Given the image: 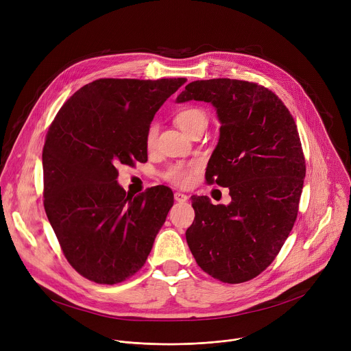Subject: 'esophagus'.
Returning <instances> with one entry per match:
<instances>
[{
  "label": "esophagus",
  "mask_w": 351,
  "mask_h": 351,
  "mask_svg": "<svg viewBox=\"0 0 351 351\" xmlns=\"http://www.w3.org/2000/svg\"><path fill=\"white\" fill-rule=\"evenodd\" d=\"M173 197H175V202H178V203H186L187 198H189L186 194H183V193H180V191H176V193L173 194Z\"/></svg>",
  "instance_id": "34e87169"
}]
</instances>
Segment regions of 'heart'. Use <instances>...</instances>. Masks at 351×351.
Returning <instances> with one entry per match:
<instances>
[{
    "instance_id": "b5f03b06",
    "label": "heart",
    "mask_w": 351,
    "mask_h": 351,
    "mask_svg": "<svg viewBox=\"0 0 351 351\" xmlns=\"http://www.w3.org/2000/svg\"><path fill=\"white\" fill-rule=\"evenodd\" d=\"M175 123L184 132V133H190L191 130H194L195 128L199 126H207L208 123V118L206 115V112L199 108H186L182 110L176 117H175ZM157 133H158V128L156 125H152L147 130L145 134V143L148 147H153L157 138ZM191 169L193 168H183V167H172L167 173H165V179L172 182L176 186H186L189 184L190 179H191Z\"/></svg>"
}]
</instances>
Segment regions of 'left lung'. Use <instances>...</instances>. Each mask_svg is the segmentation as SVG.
Returning a JSON list of instances; mask_svg holds the SVG:
<instances>
[{
    "label": "left lung",
    "mask_w": 351,
    "mask_h": 351,
    "mask_svg": "<svg viewBox=\"0 0 351 351\" xmlns=\"http://www.w3.org/2000/svg\"><path fill=\"white\" fill-rule=\"evenodd\" d=\"M204 101L217 111L219 140L208 183L229 187L232 202L191 197L195 218L186 240L195 263L225 283L260 275L278 256L298 213L306 161L297 126L271 90L234 79L189 83L176 103Z\"/></svg>",
    "instance_id": "1"
}]
</instances>
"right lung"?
<instances>
[{"label":"right lung","instance_id":"right-lung-1","mask_svg":"<svg viewBox=\"0 0 351 351\" xmlns=\"http://www.w3.org/2000/svg\"><path fill=\"white\" fill-rule=\"evenodd\" d=\"M184 77L98 79L79 88L43 148L44 208L69 264L114 285L145 263L173 206L167 186L126 195L118 167L147 161L145 134Z\"/></svg>","mask_w":351,"mask_h":351}]
</instances>
